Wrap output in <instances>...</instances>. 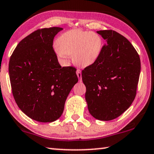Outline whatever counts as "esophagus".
I'll list each match as a JSON object with an SVG mask.
<instances>
[{"label":"esophagus","mask_w":154,"mask_h":154,"mask_svg":"<svg viewBox=\"0 0 154 154\" xmlns=\"http://www.w3.org/2000/svg\"><path fill=\"white\" fill-rule=\"evenodd\" d=\"M76 74L78 75V78H79L80 81H81L82 80V73H81V71H80V69L76 70Z\"/></svg>","instance_id":"1"}]
</instances>
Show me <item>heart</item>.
Returning <instances> with one entry per match:
<instances>
[{"mask_svg":"<svg viewBox=\"0 0 154 154\" xmlns=\"http://www.w3.org/2000/svg\"><path fill=\"white\" fill-rule=\"evenodd\" d=\"M54 48L58 57L66 60L72 54L75 64L87 67L96 61L102 48V40L94 32L74 29L60 35L54 43Z\"/></svg>","mask_w":154,"mask_h":154,"instance_id":"obj_1","label":"heart"}]
</instances>
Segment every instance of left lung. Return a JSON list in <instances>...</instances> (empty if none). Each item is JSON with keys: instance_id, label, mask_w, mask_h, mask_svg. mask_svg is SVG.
I'll return each instance as SVG.
<instances>
[{"instance_id": "1", "label": "left lung", "mask_w": 154, "mask_h": 154, "mask_svg": "<svg viewBox=\"0 0 154 154\" xmlns=\"http://www.w3.org/2000/svg\"><path fill=\"white\" fill-rule=\"evenodd\" d=\"M106 43L96 61L82 71L90 114L102 121L115 119L130 106L137 95L140 60L128 40L112 30L97 31Z\"/></svg>"}]
</instances>
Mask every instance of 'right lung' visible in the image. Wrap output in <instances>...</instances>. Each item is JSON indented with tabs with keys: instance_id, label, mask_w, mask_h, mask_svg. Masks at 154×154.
Here are the masks:
<instances>
[{
	"instance_id": "add662e5",
	"label": "right lung",
	"mask_w": 154,
	"mask_h": 154,
	"mask_svg": "<svg viewBox=\"0 0 154 154\" xmlns=\"http://www.w3.org/2000/svg\"><path fill=\"white\" fill-rule=\"evenodd\" d=\"M62 30L51 27L32 32L17 44L10 57L14 100L25 115L39 122L59 119L79 80L74 67L60 66L52 46L55 35Z\"/></svg>"
}]
</instances>
